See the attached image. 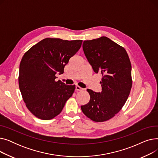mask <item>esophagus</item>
Returning a JSON list of instances; mask_svg holds the SVG:
<instances>
[{
    "instance_id": "1",
    "label": "esophagus",
    "mask_w": 158,
    "mask_h": 158,
    "mask_svg": "<svg viewBox=\"0 0 158 158\" xmlns=\"http://www.w3.org/2000/svg\"><path fill=\"white\" fill-rule=\"evenodd\" d=\"M82 90H83V89H82L81 87H79V86H76V91H82Z\"/></svg>"
}]
</instances>
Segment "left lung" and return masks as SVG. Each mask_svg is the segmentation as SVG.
Masks as SVG:
<instances>
[{
  "mask_svg": "<svg viewBox=\"0 0 158 158\" xmlns=\"http://www.w3.org/2000/svg\"><path fill=\"white\" fill-rule=\"evenodd\" d=\"M84 53L96 73L102 77L101 92L87 91L89 102L81 106L87 117L97 122L107 121L125 104L132 87L131 64L125 48L106 36L85 40Z\"/></svg>",
  "mask_w": 158,
  "mask_h": 158,
  "instance_id": "8db88e82",
  "label": "left lung"
}]
</instances>
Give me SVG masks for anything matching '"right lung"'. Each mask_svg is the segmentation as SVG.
Listing matches in <instances>:
<instances>
[{
    "instance_id": "obj_1",
    "label": "right lung",
    "mask_w": 158,
    "mask_h": 158,
    "mask_svg": "<svg viewBox=\"0 0 158 158\" xmlns=\"http://www.w3.org/2000/svg\"><path fill=\"white\" fill-rule=\"evenodd\" d=\"M82 41L45 38L24 54L20 64L19 83L24 102L37 118L51 120L59 114L72 96L76 86L56 81Z\"/></svg>"
}]
</instances>
